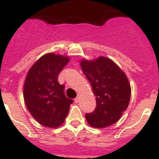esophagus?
Segmentation results:
<instances>
[{"label": "esophagus", "mask_w": 159, "mask_h": 159, "mask_svg": "<svg viewBox=\"0 0 159 159\" xmlns=\"http://www.w3.org/2000/svg\"><path fill=\"white\" fill-rule=\"evenodd\" d=\"M79 101H80V97L79 96H77V97L74 99V102H76V103H78V102H79Z\"/></svg>", "instance_id": "1"}]
</instances>
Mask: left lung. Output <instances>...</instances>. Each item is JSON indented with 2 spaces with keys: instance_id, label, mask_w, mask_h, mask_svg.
<instances>
[{
  "instance_id": "1",
  "label": "left lung",
  "mask_w": 159,
  "mask_h": 159,
  "mask_svg": "<svg viewBox=\"0 0 159 159\" xmlns=\"http://www.w3.org/2000/svg\"><path fill=\"white\" fill-rule=\"evenodd\" d=\"M80 65L97 101L95 111L86 114L87 123L97 129L116 123L130 100V83L125 72L113 60L104 56L91 60L83 58Z\"/></svg>"
}]
</instances>
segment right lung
I'll list each match as a JSON object with an SVG mask.
<instances>
[{
	"instance_id": "obj_1",
	"label": "right lung",
	"mask_w": 159,
	"mask_h": 159,
	"mask_svg": "<svg viewBox=\"0 0 159 159\" xmlns=\"http://www.w3.org/2000/svg\"><path fill=\"white\" fill-rule=\"evenodd\" d=\"M69 61L68 56L48 53L32 65L26 75L25 104L34 119L45 127L62 125L73 102L65 96L64 86L57 82L59 72Z\"/></svg>"
}]
</instances>
